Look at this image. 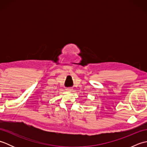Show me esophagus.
<instances>
[{"label":"esophagus","instance_id":"esophagus-1","mask_svg":"<svg viewBox=\"0 0 147 147\" xmlns=\"http://www.w3.org/2000/svg\"><path fill=\"white\" fill-rule=\"evenodd\" d=\"M65 90H66V91H71L72 89L71 88H67L66 89H65Z\"/></svg>","mask_w":147,"mask_h":147}]
</instances>
